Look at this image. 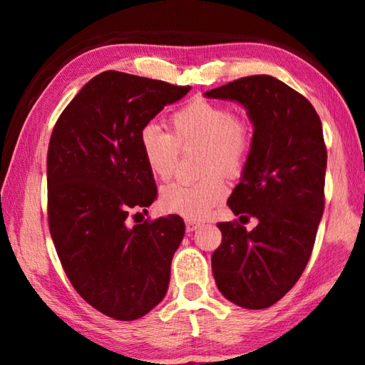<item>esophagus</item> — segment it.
Here are the masks:
<instances>
[{"label": "esophagus", "instance_id": "obj_1", "mask_svg": "<svg viewBox=\"0 0 365 365\" xmlns=\"http://www.w3.org/2000/svg\"><path fill=\"white\" fill-rule=\"evenodd\" d=\"M200 227H201V224L197 220H193V219L185 220V228H187V232H195Z\"/></svg>", "mask_w": 365, "mask_h": 365}]
</instances>
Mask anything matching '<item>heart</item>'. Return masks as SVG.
<instances>
[{"label": "heart", "instance_id": "1", "mask_svg": "<svg viewBox=\"0 0 365 365\" xmlns=\"http://www.w3.org/2000/svg\"><path fill=\"white\" fill-rule=\"evenodd\" d=\"M172 135L156 123L141 128L138 145L141 156L151 174L169 180L174 175L178 148L205 145L202 169L211 172L197 182H175L160 191V206L172 214L187 219H202L227 195V175H237L243 169L251 148L248 122L232 115L217 103L193 100L175 110L170 117Z\"/></svg>", "mask_w": 365, "mask_h": 365}]
</instances>
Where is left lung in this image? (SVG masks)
Segmentation results:
<instances>
[{
	"mask_svg": "<svg viewBox=\"0 0 365 365\" xmlns=\"http://www.w3.org/2000/svg\"><path fill=\"white\" fill-rule=\"evenodd\" d=\"M206 98L242 104L252 123L251 148L227 205L251 232L220 222L212 255L219 292L245 309L282 299L306 269L324 214L327 150L322 122L304 96L270 76L209 90Z\"/></svg>",
	"mask_w": 365,
	"mask_h": 365,
	"instance_id": "8db88e82",
	"label": "left lung"
}]
</instances>
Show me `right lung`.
I'll return each instance as SVG.
<instances>
[{
    "label": "right lung",
    "mask_w": 365,
    "mask_h": 365,
    "mask_svg": "<svg viewBox=\"0 0 365 365\" xmlns=\"http://www.w3.org/2000/svg\"><path fill=\"white\" fill-rule=\"evenodd\" d=\"M188 91L106 71L83 85L53 128L49 232L72 287L104 316L140 319L168 293L183 219L170 214L128 227L127 217L158 197L140 151L141 128Z\"/></svg>",
    "instance_id": "obj_1"
}]
</instances>
